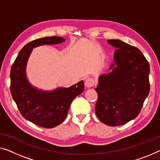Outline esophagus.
Instances as JSON below:
<instances>
[{
  "label": "esophagus",
  "instance_id": "1",
  "mask_svg": "<svg viewBox=\"0 0 160 160\" xmlns=\"http://www.w3.org/2000/svg\"><path fill=\"white\" fill-rule=\"evenodd\" d=\"M95 85L94 80L91 79V78H88V79L85 80V86L87 88H90L93 86Z\"/></svg>",
  "mask_w": 160,
  "mask_h": 160
}]
</instances>
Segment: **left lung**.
Masks as SVG:
<instances>
[{
    "label": "left lung",
    "mask_w": 160,
    "mask_h": 160,
    "mask_svg": "<svg viewBox=\"0 0 160 160\" xmlns=\"http://www.w3.org/2000/svg\"><path fill=\"white\" fill-rule=\"evenodd\" d=\"M116 47L110 72L98 78L95 113L111 126L123 125L139 115L149 93V64L142 52L119 39H108Z\"/></svg>",
    "instance_id": "1"
}]
</instances>
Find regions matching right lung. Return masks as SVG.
Here are the masks:
<instances>
[{
  "label": "right lung",
  "instance_id": "obj_1",
  "mask_svg": "<svg viewBox=\"0 0 160 160\" xmlns=\"http://www.w3.org/2000/svg\"><path fill=\"white\" fill-rule=\"evenodd\" d=\"M64 42L65 39L62 37H47L28 43L19 52L11 67L10 88L13 101L23 118L43 128H53L63 122L71 103L84 91L83 80L70 88L43 90L34 87L28 80L27 65L33 49Z\"/></svg>",
  "mask_w": 160,
  "mask_h": 160
}]
</instances>
